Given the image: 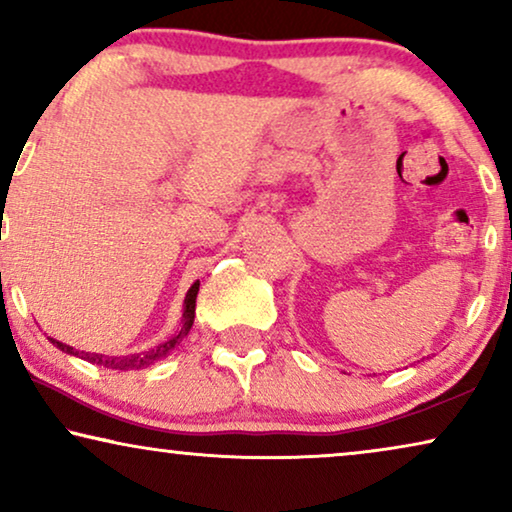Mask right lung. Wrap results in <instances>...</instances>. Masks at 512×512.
Returning <instances> with one entry per match:
<instances>
[{
    "label": "right lung",
    "instance_id": "add662e5",
    "mask_svg": "<svg viewBox=\"0 0 512 512\" xmlns=\"http://www.w3.org/2000/svg\"><path fill=\"white\" fill-rule=\"evenodd\" d=\"M198 291H200V282H193V286L188 289L186 300H184V317H181V328L172 335L170 340H165L163 345L149 349V352L128 354V356H104V354L79 352V349L69 347V345H65V342H58L53 338H48V340H51L58 349H62L65 354H74V356H79V359L97 363V366H104V368H111V370H139L144 366H151V363H156L158 359H163V356L170 354L172 349L186 338L188 331H191V326H193V319H195V298H198Z\"/></svg>",
    "mask_w": 512,
    "mask_h": 512
}]
</instances>
